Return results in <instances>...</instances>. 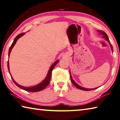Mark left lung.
I'll return each mask as SVG.
<instances>
[{
    "label": "left lung",
    "mask_w": 120,
    "mask_h": 120,
    "mask_svg": "<svg viewBox=\"0 0 120 120\" xmlns=\"http://www.w3.org/2000/svg\"><path fill=\"white\" fill-rule=\"evenodd\" d=\"M97 32L99 33L100 34H103V38H104L105 40H106L108 42H109V44L111 45V49H112V52H113V47L112 46V45L111 44V42H110L109 40V39L107 37V35L106 34V33L105 32H104L103 31H101V30H97ZM70 78H71V81L72 82V83H73L74 86H75V87L78 88L79 89H80V90H85V91H88V90H94V89H97L98 87L97 88H94V89H87V88H83L82 87H81V86L78 85V84L76 83V82L74 81L73 80V79H72V77L71 76V72H70Z\"/></svg>",
    "instance_id": "8db88e82"
}]
</instances>
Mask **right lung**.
I'll return each instance as SVG.
<instances>
[{"instance_id": "right-lung-1", "label": "right lung", "mask_w": 120, "mask_h": 120, "mask_svg": "<svg viewBox=\"0 0 120 120\" xmlns=\"http://www.w3.org/2000/svg\"><path fill=\"white\" fill-rule=\"evenodd\" d=\"M25 34V33H22L21 34H19V35H17L16 36V37L14 39V41L13 42L12 44L10 47V48L9 49V52H8V56L9 57V55H10V53L11 49H12V48H13V47L14 46V45H15L16 42L17 40H18V39L21 37L22 36H23V35ZM59 62L58 60H57L54 63L52 64V65L50 66V68H49V71H48V73L47 74V75L46 76V78L45 79L43 80V81L40 82V83H39L38 84H37L36 86H32V87H24V86H22L21 85H19L18 83H17L16 82H15L14 81V80L13 79V78L12 76H11V74L10 73V71H9V62L8 60V62H7V67H8V71H9V73L10 74V75L11 77V79H12L13 81L14 82V83L16 85L17 87H19V88H20L21 89H23V90H24L25 91H30V92H37V91H41V90H44L45 88H46L47 86L48 85L49 83V82L50 81V79H51V76H52V70L54 69V68L55 66L58 63V62Z\"/></svg>"}]
</instances>
